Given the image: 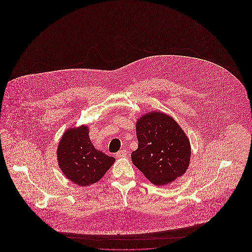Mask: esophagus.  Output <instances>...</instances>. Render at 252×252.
<instances>
[{
    "instance_id": "1",
    "label": "esophagus",
    "mask_w": 252,
    "mask_h": 252,
    "mask_svg": "<svg viewBox=\"0 0 252 252\" xmlns=\"http://www.w3.org/2000/svg\"><path fill=\"white\" fill-rule=\"evenodd\" d=\"M116 156L118 157V158H125V157H126V150L122 149V150L117 152Z\"/></svg>"
}]
</instances>
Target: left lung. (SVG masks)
Here are the masks:
<instances>
[{
  "mask_svg": "<svg viewBox=\"0 0 252 252\" xmlns=\"http://www.w3.org/2000/svg\"><path fill=\"white\" fill-rule=\"evenodd\" d=\"M138 148L132 162L155 185H166L189 167L191 145L180 125L171 116L151 111L136 123Z\"/></svg>",
  "mask_w": 252,
  "mask_h": 252,
  "instance_id": "1",
  "label": "left lung"
}]
</instances>
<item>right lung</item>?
I'll list each match as a JSON object with an SVG mask.
<instances>
[{
	"instance_id": "right-lung-1",
	"label": "right lung",
	"mask_w": 252,
	"mask_h": 252,
	"mask_svg": "<svg viewBox=\"0 0 252 252\" xmlns=\"http://www.w3.org/2000/svg\"><path fill=\"white\" fill-rule=\"evenodd\" d=\"M57 155L62 173L68 180L82 187L101 180L115 161L113 157L95 149L85 125L64 132Z\"/></svg>"
}]
</instances>
